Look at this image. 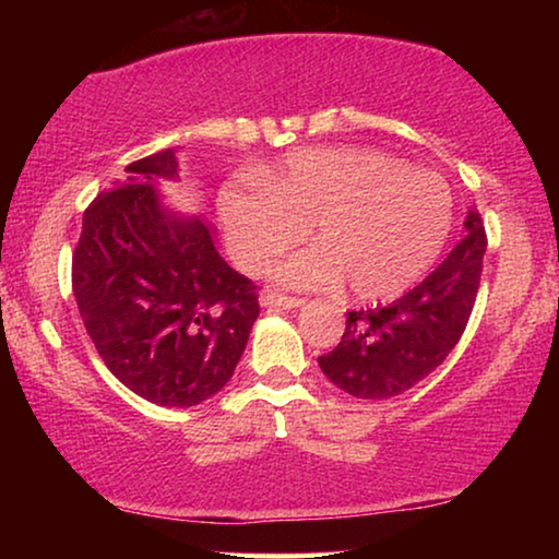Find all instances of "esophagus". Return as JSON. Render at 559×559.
<instances>
[{
	"label": "esophagus",
	"instance_id": "esophagus-1",
	"mask_svg": "<svg viewBox=\"0 0 559 559\" xmlns=\"http://www.w3.org/2000/svg\"><path fill=\"white\" fill-rule=\"evenodd\" d=\"M259 302H262V308H282V310H295L302 305V300H297V297H285L277 293H262Z\"/></svg>",
	"mask_w": 559,
	"mask_h": 559
}]
</instances>
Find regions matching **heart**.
<instances>
[{
    "instance_id": "1",
    "label": "heart",
    "mask_w": 559,
    "mask_h": 559,
    "mask_svg": "<svg viewBox=\"0 0 559 559\" xmlns=\"http://www.w3.org/2000/svg\"><path fill=\"white\" fill-rule=\"evenodd\" d=\"M221 224L236 264L259 274L310 228L316 247L274 270L293 289H335L384 302L419 282L453 228V190L438 173L409 170L400 157L366 147L297 150L251 182L218 195Z\"/></svg>"
}]
</instances>
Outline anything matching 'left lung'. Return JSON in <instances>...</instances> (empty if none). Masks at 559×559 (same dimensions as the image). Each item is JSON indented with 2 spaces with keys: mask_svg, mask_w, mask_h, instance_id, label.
<instances>
[{
  "mask_svg": "<svg viewBox=\"0 0 559 559\" xmlns=\"http://www.w3.org/2000/svg\"><path fill=\"white\" fill-rule=\"evenodd\" d=\"M463 228L445 262L407 295L386 308L348 312L341 343L318 358L335 386L356 400H389L445 361L468 325L484 272L486 231L476 209Z\"/></svg>",
  "mask_w": 559,
  "mask_h": 559,
  "instance_id": "8db88e82",
  "label": "left lung"
}]
</instances>
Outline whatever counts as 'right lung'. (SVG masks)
<instances>
[{
	"label": "right lung",
	"instance_id": "right-lung-1",
	"mask_svg": "<svg viewBox=\"0 0 559 559\" xmlns=\"http://www.w3.org/2000/svg\"><path fill=\"white\" fill-rule=\"evenodd\" d=\"M178 150L127 165L83 213L73 295L106 369L159 407H195L234 377L259 316L254 282L231 270L213 226L165 205Z\"/></svg>",
	"mask_w": 559,
	"mask_h": 559
}]
</instances>
